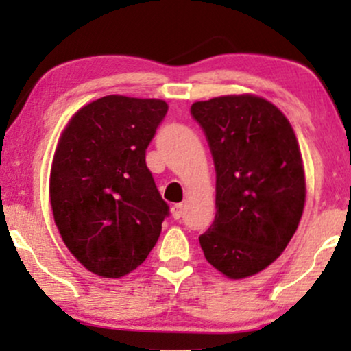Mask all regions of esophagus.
Instances as JSON below:
<instances>
[{
  "label": "esophagus",
  "mask_w": 351,
  "mask_h": 351,
  "mask_svg": "<svg viewBox=\"0 0 351 351\" xmlns=\"http://www.w3.org/2000/svg\"><path fill=\"white\" fill-rule=\"evenodd\" d=\"M183 213H184V206L183 204H173L171 206V216L175 217V219H180L181 216H183Z\"/></svg>",
  "instance_id": "obj_1"
}]
</instances>
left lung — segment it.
<instances>
[{"label":"left lung","mask_w":351,"mask_h":351,"mask_svg":"<svg viewBox=\"0 0 351 351\" xmlns=\"http://www.w3.org/2000/svg\"><path fill=\"white\" fill-rule=\"evenodd\" d=\"M216 170V216L199 244L229 279L254 276L287 247L305 204L302 156L291 123L256 95L191 106Z\"/></svg>","instance_id":"left-lung-1"}]
</instances>
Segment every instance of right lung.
Masks as SVG:
<instances>
[{"instance_id":"1","label":"right lung","mask_w":351,"mask_h":351,"mask_svg":"<svg viewBox=\"0 0 351 351\" xmlns=\"http://www.w3.org/2000/svg\"><path fill=\"white\" fill-rule=\"evenodd\" d=\"M167 112L158 99L107 95L80 108L60 135L49 181L52 215L67 249L97 276L135 271L170 215L145 162Z\"/></svg>"}]
</instances>
